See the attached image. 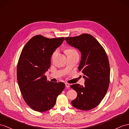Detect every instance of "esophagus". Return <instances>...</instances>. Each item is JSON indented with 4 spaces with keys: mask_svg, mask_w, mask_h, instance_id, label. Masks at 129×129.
<instances>
[{
    "mask_svg": "<svg viewBox=\"0 0 129 129\" xmlns=\"http://www.w3.org/2000/svg\"><path fill=\"white\" fill-rule=\"evenodd\" d=\"M65 85H66V86L67 88H70V84H68V83H65Z\"/></svg>",
    "mask_w": 129,
    "mask_h": 129,
    "instance_id": "1",
    "label": "esophagus"
}]
</instances>
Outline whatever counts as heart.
<instances>
[{
	"mask_svg": "<svg viewBox=\"0 0 129 129\" xmlns=\"http://www.w3.org/2000/svg\"><path fill=\"white\" fill-rule=\"evenodd\" d=\"M66 52L68 55H78V52L77 51V50L74 49V48H68L66 51ZM58 53V50H56L53 52V54L52 55V58H54L55 56L57 55V54Z\"/></svg>",
	"mask_w": 129,
	"mask_h": 129,
	"instance_id": "heart-1",
	"label": "heart"
}]
</instances>
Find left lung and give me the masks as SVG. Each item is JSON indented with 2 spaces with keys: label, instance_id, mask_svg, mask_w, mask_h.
I'll return each instance as SVG.
<instances>
[{
  "label": "left lung",
  "instance_id": "1",
  "mask_svg": "<svg viewBox=\"0 0 129 129\" xmlns=\"http://www.w3.org/2000/svg\"><path fill=\"white\" fill-rule=\"evenodd\" d=\"M64 40L81 52L78 70L84 74L85 78L84 86L79 84L71 86L77 92V98L71 103L82 111L92 109L100 104L108 89L110 68L108 56L100 43L89 34L66 37Z\"/></svg>",
  "mask_w": 129,
  "mask_h": 129
}]
</instances>
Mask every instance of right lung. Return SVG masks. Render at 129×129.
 <instances>
[{"mask_svg":"<svg viewBox=\"0 0 129 129\" xmlns=\"http://www.w3.org/2000/svg\"><path fill=\"white\" fill-rule=\"evenodd\" d=\"M64 37H32L22 50L17 66V79L24 100L37 112L51 109L65 87L64 83L47 80L45 73L51 65V57L61 45Z\"/></svg>","mask_w":129,"mask_h":129,"instance_id":"obj_1","label":"right lung"}]
</instances>
